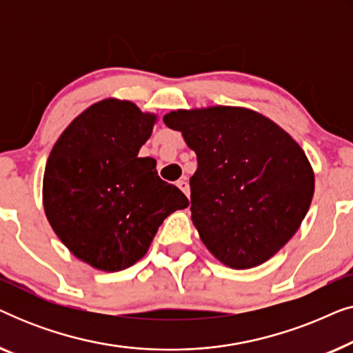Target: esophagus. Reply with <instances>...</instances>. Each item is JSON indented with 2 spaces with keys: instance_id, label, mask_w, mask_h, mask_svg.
<instances>
[{
  "instance_id": "34e87169",
  "label": "esophagus",
  "mask_w": 353,
  "mask_h": 353,
  "mask_svg": "<svg viewBox=\"0 0 353 353\" xmlns=\"http://www.w3.org/2000/svg\"><path fill=\"white\" fill-rule=\"evenodd\" d=\"M176 186L180 188V190L185 192L186 196H190V185H188V181H186V178H181V180H178L176 181Z\"/></svg>"
}]
</instances>
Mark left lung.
Masks as SVG:
<instances>
[{"mask_svg":"<svg viewBox=\"0 0 353 353\" xmlns=\"http://www.w3.org/2000/svg\"><path fill=\"white\" fill-rule=\"evenodd\" d=\"M163 122L197 156L191 219L202 243L230 268L267 262L310 207L315 176L302 148L249 109L173 110Z\"/></svg>","mask_w":353,"mask_h":353,"instance_id":"left-lung-1","label":"left lung"}]
</instances>
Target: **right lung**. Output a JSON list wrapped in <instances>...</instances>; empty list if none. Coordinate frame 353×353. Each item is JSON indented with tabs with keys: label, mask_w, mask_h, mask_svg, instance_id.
<instances>
[{
	"label": "right lung",
	"mask_w": 353,
	"mask_h": 353,
	"mask_svg": "<svg viewBox=\"0 0 353 353\" xmlns=\"http://www.w3.org/2000/svg\"><path fill=\"white\" fill-rule=\"evenodd\" d=\"M156 115L130 101L104 99L81 112L52 148L43 178L48 220L75 257L120 272L148 252L159 226L190 205L138 157Z\"/></svg>",
	"instance_id": "add662e5"
}]
</instances>
